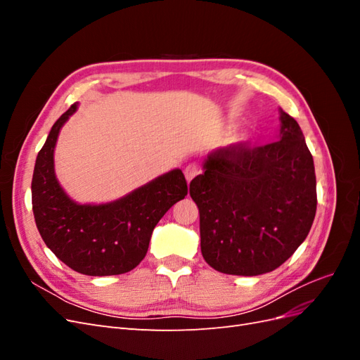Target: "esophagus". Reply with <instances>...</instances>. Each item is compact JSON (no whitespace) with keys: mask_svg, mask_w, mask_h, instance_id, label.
<instances>
[{"mask_svg":"<svg viewBox=\"0 0 360 360\" xmlns=\"http://www.w3.org/2000/svg\"><path fill=\"white\" fill-rule=\"evenodd\" d=\"M197 174H198V167L195 165V163H191V165L184 168V177H186L188 181H191L195 176H197Z\"/></svg>","mask_w":360,"mask_h":360,"instance_id":"34e87169","label":"esophagus"}]
</instances>
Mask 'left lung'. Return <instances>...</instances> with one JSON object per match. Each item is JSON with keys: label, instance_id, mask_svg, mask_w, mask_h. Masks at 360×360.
Instances as JSON below:
<instances>
[{"label": "left lung", "instance_id": "8db88e82", "mask_svg": "<svg viewBox=\"0 0 360 360\" xmlns=\"http://www.w3.org/2000/svg\"><path fill=\"white\" fill-rule=\"evenodd\" d=\"M279 120L276 143L217 148L191 181L202 257L222 274L275 270L311 230L317 210L314 159L296 120L281 108Z\"/></svg>", "mask_w": 360, "mask_h": 360}]
</instances>
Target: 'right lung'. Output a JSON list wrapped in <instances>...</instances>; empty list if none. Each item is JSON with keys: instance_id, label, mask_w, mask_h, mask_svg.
<instances>
[{"instance_id": "obj_1", "label": "right lung", "mask_w": 360, "mask_h": 360, "mask_svg": "<svg viewBox=\"0 0 360 360\" xmlns=\"http://www.w3.org/2000/svg\"><path fill=\"white\" fill-rule=\"evenodd\" d=\"M76 110L78 103H73L57 120L37 155L31 181L36 225L56 257L78 274L122 275L143 261L155 226L186 197L188 183L176 168L111 202L73 201L57 180L53 150L63 124Z\"/></svg>"}]
</instances>
